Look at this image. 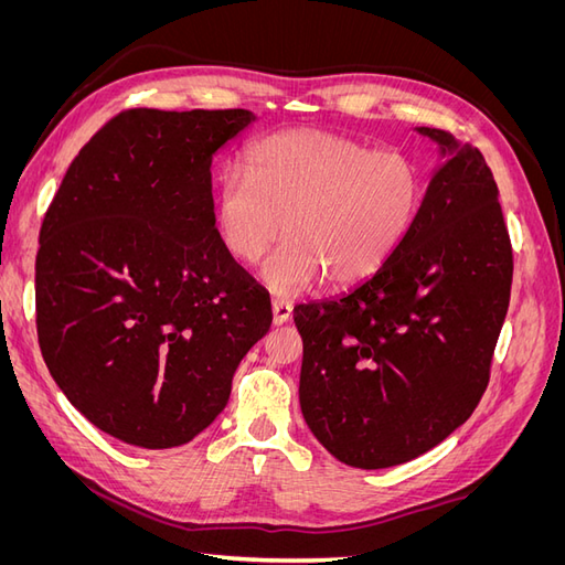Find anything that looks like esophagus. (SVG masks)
Listing matches in <instances>:
<instances>
[{
  "label": "esophagus",
  "instance_id": "esophagus-1",
  "mask_svg": "<svg viewBox=\"0 0 565 565\" xmlns=\"http://www.w3.org/2000/svg\"><path fill=\"white\" fill-rule=\"evenodd\" d=\"M270 309H273V322H276V324H282V322L292 318V303L285 301V299H273Z\"/></svg>",
  "mask_w": 565,
  "mask_h": 565
}]
</instances>
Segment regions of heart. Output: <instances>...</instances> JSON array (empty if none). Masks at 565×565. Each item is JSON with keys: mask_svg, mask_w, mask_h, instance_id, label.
<instances>
[{"mask_svg": "<svg viewBox=\"0 0 565 565\" xmlns=\"http://www.w3.org/2000/svg\"><path fill=\"white\" fill-rule=\"evenodd\" d=\"M245 171L226 169L214 183L216 237L231 259L252 266L282 233L287 241L262 268L278 297L320 278L349 287L374 276L415 226L424 198L419 167L405 152L324 129L266 136L247 150Z\"/></svg>", "mask_w": 565, "mask_h": 565, "instance_id": "1", "label": "heart"}]
</instances>
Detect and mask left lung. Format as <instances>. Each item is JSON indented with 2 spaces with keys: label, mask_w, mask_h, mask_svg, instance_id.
Returning <instances> with one entry per match:
<instances>
[{
  "label": "left lung",
  "mask_w": 565,
  "mask_h": 565,
  "mask_svg": "<svg viewBox=\"0 0 565 565\" xmlns=\"http://www.w3.org/2000/svg\"><path fill=\"white\" fill-rule=\"evenodd\" d=\"M446 158L391 259L334 299L299 303L301 415L355 469L415 459L465 424L490 380L514 256L481 150L417 127Z\"/></svg>",
  "instance_id": "8db88e82"
}]
</instances>
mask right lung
I'll list each match as a JSON object with an SVG mask.
<instances>
[{"instance_id":"obj_1","label":"right lung","mask_w":565,"mask_h":565,"mask_svg":"<svg viewBox=\"0 0 565 565\" xmlns=\"http://www.w3.org/2000/svg\"><path fill=\"white\" fill-rule=\"evenodd\" d=\"M256 119L119 113L67 167L40 231L38 337L51 377L136 448L193 440L270 328L268 292L221 247L212 158Z\"/></svg>"}]
</instances>
